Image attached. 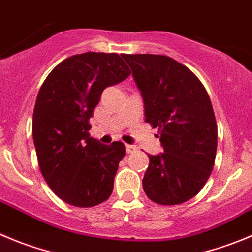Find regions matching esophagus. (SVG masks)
I'll return each instance as SVG.
<instances>
[{"mask_svg": "<svg viewBox=\"0 0 252 252\" xmlns=\"http://www.w3.org/2000/svg\"><path fill=\"white\" fill-rule=\"evenodd\" d=\"M137 151V147L136 146H132V145H126V152L127 153H133Z\"/></svg>", "mask_w": 252, "mask_h": 252, "instance_id": "obj_1", "label": "esophagus"}]
</instances>
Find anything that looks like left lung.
<instances>
[{"instance_id":"obj_1","label":"left lung","mask_w":252,"mask_h":252,"mask_svg":"<svg viewBox=\"0 0 252 252\" xmlns=\"http://www.w3.org/2000/svg\"><path fill=\"white\" fill-rule=\"evenodd\" d=\"M158 128L164 152L148 155L143 190L160 205L182 204L202 190L214 168L218 126L204 85L186 65L159 54H122Z\"/></svg>"}]
</instances>
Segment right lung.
Wrapping results in <instances>:
<instances>
[{"label": "right lung", "instance_id": "add662e5", "mask_svg": "<svg viewBox=\"0 0 252 252\" xmlns=\"http://www.w3.org/2000/svg\"><path fill=\"white\" fill-rule=\"evenodd\" d=\"M131 74L116 53L88 52L64 59L42 84L33 111V142L49 188L68 204L89 208L111 195L126 150L90 137L89 120L104 89Z\"/></svg>", "mask_w": 252, "mask_h": 252}]
</instances>
